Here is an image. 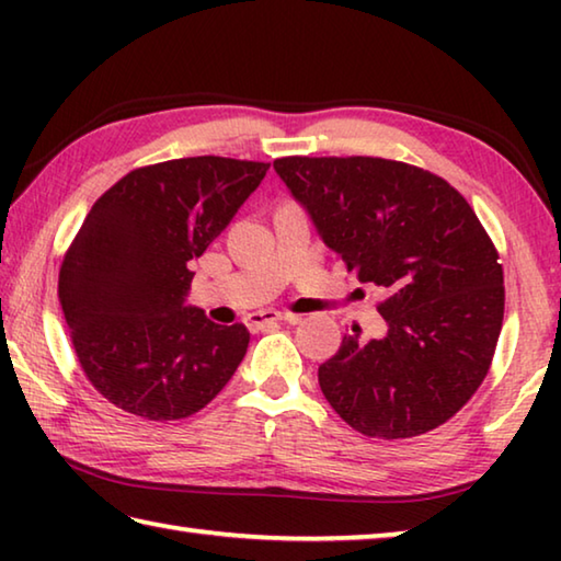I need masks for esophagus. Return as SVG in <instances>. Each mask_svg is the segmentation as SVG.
<instances>
[{
	"instance_id": "esophagus-1",
	"label": "esophagus",
	"mask_w": 561,
	"mask_h": 561,
	"mask_svg": "<svg viewBox=\"0 0 561 561\" xmlns=\"http://www.w3.org/2000/svg\"><path fill=\"white\" fill-rule=\"evenodd\" d=\"M247 319H250L252 324H260V321H274V319H277V311L262 309V311H254V314H247Z\"/></svg>"
}]
</instances>
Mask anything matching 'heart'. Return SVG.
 Returning a JSON list of instances; mask_svg holds the SVG:
<instances>
[{
	"label": "heart",
	"mask_w": 561,
	"mask_h": 561,
	"mask_svg": "<svg viewBox=\"0 0 561 561\" xmlns=\"http://www.w3.org/2000/svg\"><path fill=\"white\" fill-rule=\"evenodd\" d=\"M301 237L304 230L294 217H282L279 220V242L289 250H301Z\"/></svg>",
	"instance_id": "obj_1"
}]
</instances>
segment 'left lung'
<instances>
[{
	"instance_id": "1",
	"label": "left lung",
	"mask_w": 561,
	"mask_h": 561,
	"mask_svg": "<svg viewBox=\"0 0 561 561\" xmlns=\"http://www.w3.org/2000/svg\"><path fill=\"white\" fill-rule=\"evenodd\" d=\"M267 168L170 160L133 170L91 207L64 257L59 299L83 374L113 405L178 421L210 403L242 364L250 331L185 301L187 262L230 225Z\"/></svg>"
}]
</instances>
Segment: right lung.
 <instances>
[{"label":"right lung","instance_id":"1","mask_svg":"<svg viewBox=\"0 0 561 561\" xmlns=\"http://www.w3.org/2000/svg\"><path fill=\"white\" fill-rule=\"evenodd\" d=\"M277 175L327 247L376 287L378 314L319 366L331 408L368 438H413L470 401L505 314L495 244L443 178L383 158H284Z\"/></svg>","mask_w":561,"mask_h":561}]
</instances>
